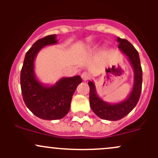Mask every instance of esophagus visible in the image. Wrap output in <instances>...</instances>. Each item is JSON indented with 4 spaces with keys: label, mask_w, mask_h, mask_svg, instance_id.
I'll use <instances>...</instances> for the list:
<instances>
[{
    "label": "esophagus",
    "mask_w": 158,
    "mask_h": 158,
    "mask_svg": "<svg viewBox=\"0 0 158 158\" xmlns=\"http://www.w3.org/2000/svg\"><path fill=\"white\" fill-rule=\"evenodd\" d=\"M82 79L83 81H87L89 80V78H90V75H89V73L87 72H84V73H82Z\"/></svg>",
    "instance_id": "1"
}]
</instances>
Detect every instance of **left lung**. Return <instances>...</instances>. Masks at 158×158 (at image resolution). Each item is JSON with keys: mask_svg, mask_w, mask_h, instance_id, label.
I'll list each match as a JSON object with an SVG mask.
<instances>
[{"mask_svg": "<svg viewBox=\"0 0 158 158\" xmlns=\"http://www.w3.org/2000/svg\"><path fill=\"white\" fill-rule=\"evenodd\" d=\"M118 49L128 57L134 69V84L128 98L121 102L110 104L103 101L96 93L95 84L89 81V102L93 112L100 118L109 121H118L126 116L136 106L142 88V69L138 52L129 41L118 37Z\"/></svg>", "mask_w": 158, "mask_h": 158, "instance_id": "8db88e82", "label": "left lung"}]
</instances>
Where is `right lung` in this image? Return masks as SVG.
<instances>
[{
  "instance_id": "obj_1",
  "label": "right lung",
  "mask_w": 158,
  "mask_h": 158,
  "mask_svg": "<svg viewBox=\"0 0 158 158\" xmlns=\"http://www.w3.org/2000/svg\"><path fill=\"white\" fill-rule=\"evenodd\" d=\"M56 43V34L36 41L27 52L20 72V86L25 105L33 114L44 120H57L66 115L73 93L82 82V78L76 76L62 78L55 85L47 86L36 78L34 60L36 55L44 47Z\"/></svg>"
}]
</instances>
